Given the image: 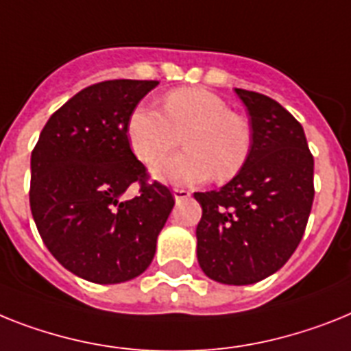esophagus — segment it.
Here are the masks:
<instances>
[{"mask_svg": "<svg viewBox=\"0 0 351 351\" xmlns=\"http://www.w3.org/2000/svg\"><path fill=\"white\" fill-rule=\"evenodd\" d=\"M190 195H192V193H190V190H186V188H173V199H176V201L188 199Z\"/></svg>", "mask_w": 351, "mask_h": 351, "instance_id": "1", "label": "esophagus"}]
</instances>
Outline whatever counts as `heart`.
Instances as JSON below:
<instances>
[{"instance_id": "obj_1", "label": "heart", "mask_w": 351, "mask_h": 351, "mask_svg": "<svg viewBox=\"0 0 351 351\" xmlns=\"http://www.w3.org/2000/svg\"><path fill=\"white\" fill-rule=\"evenodd\" d=\"M163 110L140 104L127 121L130 149L145 165L157 163L185 134L183 148L189 152L156 165L154 178L186 186L208 181L213 173L228 181L244 169L253 145L251 127L215 93L173 89L165 97Z\"/></svg>"}]
</instances>
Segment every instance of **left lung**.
Listing matches in <instances>:
<instances>
[{"label":"left lung","instance_id":"obj_1","mask_svg":"<svg viewBox=\"0 0 351 351\" xmlns=\"http://www.w3.org/2000/svg\"><path fill=\"white\" fill-rule=\"evenodd\" d=\"M251 117L247 163L221 190L195 192L202 208L197 260L208 278L251 285L285 265L314 201V158L300 121L276 100L234 89Z\"/></svg>","mask_w":351,"mask_h":351}]
</instances>
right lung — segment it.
<instances>
[{
	"mask_svg": "<svg viewBox=\"0 0 351 351\" xmlns=\"http://www.w3.org/2000/svg\"><path fill=\"white\" fill-rule=\"evenodd\" d=\"M158 80H106L69 98L40 130L32 150L30 210L55 260L93 283L140 276L173 208L161 182H147L127 121ZM132 182L141 193L121 195Z\"/></svg>",
	"mask_w": 351,
	"mask_h": 351,
	"instance_id": "add662e5",
	"label": "right lung"
}]
</instances>
